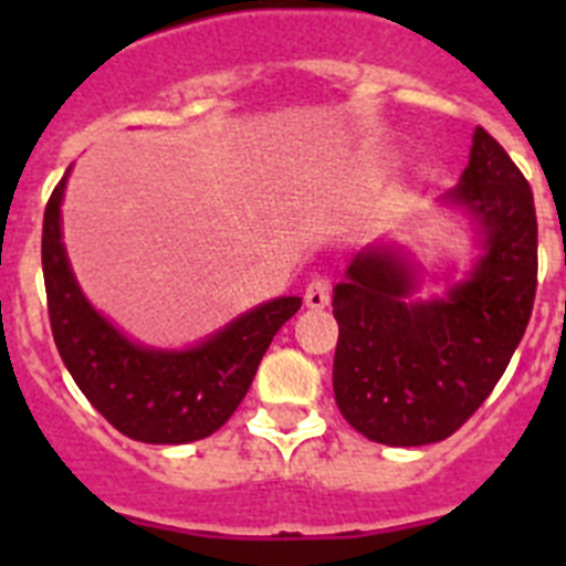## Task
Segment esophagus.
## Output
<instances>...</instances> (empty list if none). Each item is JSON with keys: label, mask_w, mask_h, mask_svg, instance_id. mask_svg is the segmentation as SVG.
<instances>
[{"label": "esophagus", "mask_w": 566, "mask_h": 566, "mask_svg": "<svg viewBox=\"0 0 566 566\" xmlns=\"http://www.w3.org/2000/svg\"><path fill=\"white\" fill-rule=\"evenodd\" d=\"M328 300H332V283L326 277H314L306 289V306L326 308Z\"/></svg>", "instance_id": "esophagus-1"}]
</instances>
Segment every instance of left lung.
<instances>
[{"instance_id":"1","label":"left lung","mask_w":566,"mask_h":566,"mask_svg":"<svg viewBox=\"0 0 566 566\" xmlns=\"http://www.w3.org/2000/svg\"><path fill=\"white\" fill-rule=\"evenodd\" d=\"M444 198L482 223L488 254L470 280L444 300L411 303V269L371 247L334 289V399L371 442L417 448L457 433L496 388L533 314V189L488 129L476 127L462 181Z\"/></svg>"}]
</instances>
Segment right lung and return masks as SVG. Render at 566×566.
I'll return each mask as SVG.
<instances>
[{"label": "right lung", "instance_id": "1", "mask_svg": "<svg viewBox=\"0 0 566 566\" xmlns=\"http://www.w3.org/2000/svg\"><path fill=\"white\" fill-rule=\"evenodd\" d=\"M44 207L42 269L53 339L84 397L135 442L181 444L214 433L234 413L260 359L300 297H277L189 352H149L129 343L84 300L62 247V195Z\"/></svg>", "mask_w": 566, "mask_h": 566}]
</instances>
